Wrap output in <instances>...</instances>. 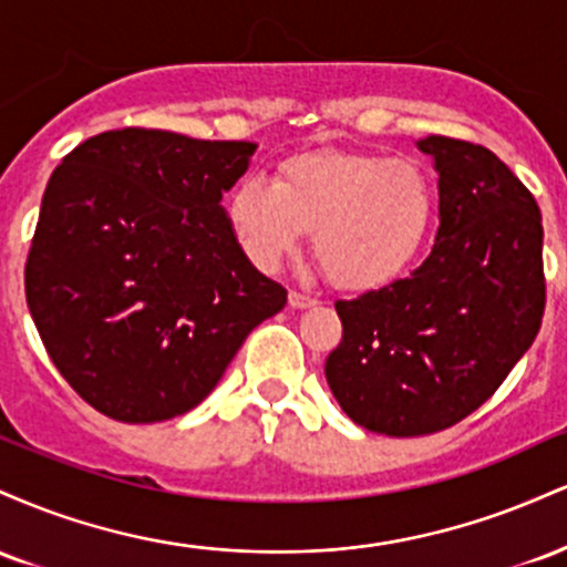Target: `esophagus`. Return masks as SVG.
<instances>
[{"label":"esophagus","instance_id":"34e87169","mask_svg":"<svg viewBox=\"0 0 567 567\" xmlns=\"http://www.w3.org/2000/svg\"><path fill=\"white\" fill-rule=\"evenodd\" d=\"M288 301H290L292 309H309V306H317V298L303 296V292H290Z\"/></svg>","mask_w":567,"mask_h":567}]
</instances>
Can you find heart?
<instances>
[{
	"instance_id": "1",
	"label": "heart",
	"mask_w": 567,
	"mask_h": 567,
	"mask_svg": "<svg viewBox=\"0 0 567 567\" xmlns=\"http://www.w3.org/2000/svg\"><path fill=\"white\" fill-rule=\"evenodd\" d=\"M437 188L413 157L311 148L285 157L271 181L247 175L226 197V220L247 261L275 271L301 250L349 292L381 290L424 250Z\"/></svg>"
}]
</instances>
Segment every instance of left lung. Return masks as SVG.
<instances>
[{
  "instance_id": "1",
  "label": "left lung",
  "mask_w": 567,
  "mask_h": 567,
  "mask_svg": "<svg viewBox=\"0 0 567 567\" xmlns=\"http://www.w3.org/2000/svg\"><path fill=\"white\" fill-rule=\"evenodd\" d=\"M440 173V229L413 275L338 301L343 338L324 362L354 424L421 437L458 424L504 383L546 303L542 210L480 143L419 141Z\"/></svg>"
}]
</instances>
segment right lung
I'll use <instances>...</instances> for the list:
<instances>
[{"mask_svg": "<svg viewBox=\"0 0 567 567\" xmlns=\"http://www.w3.org/2000/svg\"><path fill=\"white\" fill-rule=\"evenodd\" d=\"M252 152L125 127L80 143L50 175L25 301L58 373L97 413L122 424L188 413L288 303L220 207Z\"/></svg>", "mask_w": 567, "mask_h": 567, "instance_id": "right-lung-1", "label": "right lung"}]
</instances>
